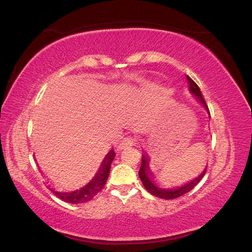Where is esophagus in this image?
I'll return each instance as SVG.
<instances>
[{
    "label": "esophagus",
    "mask_w": 252,
    "mask_h": 252,
    "mask_svg": "<svg viewBox=\"0 0 252 252\" xmlns=\"http://www.w3.org/2000/svg\"><path fill=\"white\" fill-rule=\"evenodd\" d=\"M135 142H136V139H135L134 136H126V137H123V140L121 141V143L119 144V147H118V149L122 150V149H125V147H126V146H132V145L135 144Z\"/></svg>",
    "instance_id": "34e87169"
}]
</instances>
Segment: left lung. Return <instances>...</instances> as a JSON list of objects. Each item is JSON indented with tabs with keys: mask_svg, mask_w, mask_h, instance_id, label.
I'll return each mask as SVG.
<instances>
[{
	"mask_svg": "<svg viewBox=\"0 0 252 252\" xmlns=\"http://www.w3.org/2000/svg\"><path fill=\"white\" fill-rule=\"evenodd\" d=\"M187 80H188L191 93L193 94L194 96H196V97L199 98L200 102L210 112L209 107H208V105H206L205 99H204L203 95H202V93L200 91L199 86L196 85L195 82L192 80L191 77L187 76ZM205 171H206V169H204V171L202 172V174L198 177V178H195L194 180H192L191 182H189L188 185H186L184 187H180V188H178V189L165 190V189L159 188V187H157L154 184V182H153V180L151 178V171L149 169V160H147V158H145V156H143L142 157V165H141V168H140V171H139V176H140L143 186L145 187V189L149 191L151 194L157 196V198L164 199V200H174V199H177V198H180V196H182V195L186 194V193H188V192H190L192 189H193L194 187L199 184L200 180L202 179V177L204 176Z\"/></svg>",
	"mask_w": 252,
	"mask_h": 252,
	"instance_id": "8db88e82",
	"label": "left lung"
}]
</instances>
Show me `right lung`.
I'll return each mask as SVG.
<instances>
[{"mask_svg":"<svg viewBox=\"0 0 252 252\" xmlns=\"http://www.w3.org/2000/svg\"><path fill=\"white\" fill-rule=\"evenodd\" d=\"M115 156H116L115 151L111 150L109 153H108L96 176L94 177L90 184L85 187H83L82 189L73 191V192H66V193H64V192L54 191L52 189L51 191L58 196L59 199L68 202V203H72V204L85 203V202L93 200L95 198V195L99 193V192L103 189V187H105L108 176H109L111 162L113 158H115Z\"/></svg>","mask_w":252,"mask_h":252,"instance_id":"1","label":"right lung"}]
</instances>
